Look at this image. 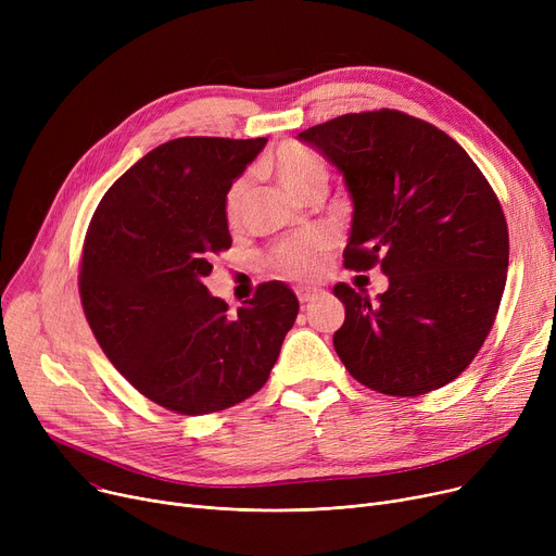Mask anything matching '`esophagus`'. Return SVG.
Segmentation results:
<instances>
[{
	"instance_id": "1",
	"label": "esophagus",
	"mask_w": 556,
	"mask_h": 556,
	"mask_svg": "<svg viewBox=\"0 0 556 556\" xmlns=\"http://www.w3.org/2000/svg\"><path fill=\"white\" fill-rule=\"evenodd\" d=\"M295 293H298L302 304H308V302H313L317 298V290H313V288H298Z\"/></svg>"
}]
</instances>
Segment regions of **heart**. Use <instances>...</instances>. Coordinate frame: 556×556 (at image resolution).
<instances>
[{
  "instance_id": "1",
  "label": "heart",
  "mask_w": 556,
  "mask_h": 556,
  "mask_svg": "<svg viewBox=\"0 0 556 556\" xmlns=\"http://www.w3.org/2000/svg\"><path fill=\"white\" fill-rule=\"evenodd\" d=\"M270 173L277 185L298 202L323 198L329 182L327 164L313 151L300 143H286L270 162ZM248 200V180H237L225 195V218L237 225ZM333 248L327 233H308V237L279 243L270 252L273 266L295 281H311L325 268V261Z\"/></svg>"
}]
</instances>
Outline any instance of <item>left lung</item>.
<instances>
[{"mask_svg": "<svg viewBox=\"0 0 556 556\" xmlns=\"http://www.w3.org/2000/svg\"><path fill=\"white\" fill-rule=\"evenodd\" d=\"M342 175L354 204L344 266L381 263L388 290L336 283L333 346L358 383L392 396L444 388L498 313L509 233L501 202L457 141L410 114H344L298 135Z\"/></svg>", "mask_w": 556, "mask_h": 556, "instance_id": "1", "label": "left lung"}]
</instances>
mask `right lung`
<instances>
[{
	"mask_svg": "<svg viewBox=\"0 0 556 556\" xmlns=\"http://www.w3.org/2000/svg\"><path fill=\"white\" fill-rule=\"evenodd\" d=\"M266 137H180L116 180L83 248L80 302L101 349L143 396L180 415L241 403L268 381L300 302L283 281L237 315L204 286L231 245L225 195Z\"/></svg>",
	"mask_w": 556,
	"mask_h": 556,
	"instance_id": "add662e5",
	"label": "right lung"
}]
</instances>
